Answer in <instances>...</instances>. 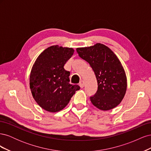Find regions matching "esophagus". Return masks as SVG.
<instances>
[{
    "mask_svg": "<svg viewBox=\"0 0 151 151\" xmlns=\"http://www.w3.org/2000/svg\"><path fill=\"white\" fill-rule=\"evenodd\" d=\"M79 85V86L81 87V88H83L84 87V82L83 81H81Z\"/></svg>",
    "mask_w": 151,
    "mask_h": 151,
    "instance_id": "obj_1",
    "label": "esophagus"
}]
</instances>
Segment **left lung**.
I'll use <instances>...</instances> for the list:
<instances>
[{"mask_svg":"<svg viewBox=\"0 0 151 151\" xmlns=\"http://www.w3.org/2000/svg\"><path fill=\"white\" fill-rule=\"evenodd\" d=\"M79 57L89 63L98 83L97 92L90 100L103 111L116 107L125 96L127 87L124 68L117 56L106 45L77 48Z\"/></svg>","mask_w":151,"mask_h":151,"instance_id":"left-lung-1","label":"left lung"}]
</instances>
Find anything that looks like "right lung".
<instances>
[{
	"label": "right lung",
	"mask_w": 151,
	"mask_h": 151,
	"mask_svg": "<svg viewBox=\"0 0 151 151\" xmlns=\"http://www.w3.org/2000/svg\"><path fill=\"white\" fill-rule=\"evenodd\" d=\"M74 52L72 48L53 45L39 55L32 67L29 76L31 94L45 110L60 111L80 89L78 85L69 84L70 73L64 68Z\"/></svg>",
	"instance_id": "add662e5"
}]
</instances>
